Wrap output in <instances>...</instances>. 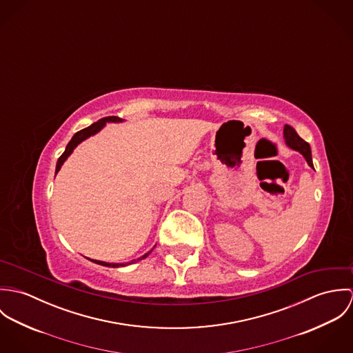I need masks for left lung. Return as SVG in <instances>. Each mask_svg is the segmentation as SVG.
<instances>
[{
    "label": "left lung",
    "instance_id": "left-lung-1",
    "mask_svg": "<svg viewBox=\"0 0 353 353\" xmlns=\"http://www.w3.org/2000/svg\"><path fill=\"white\" fill-rule=\"evenodd\" d=\"M284 139H285L287 145L291 147V148L295 150V151L301 152L303 156L305 157L308 165L312 167V159H311V148H310V144L303 140L302 137L296 133V130H295L292 126L285 125V128H284ZM312 168H314V167H312Z\"/></svg>",
    "mask_w": 353,
    "mask_h": 353
}]
</instances>
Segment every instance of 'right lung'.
Returning a JSON list of instances; mask_svg holds the SVG:
<instances>
[{"mask_svg":"<svg viewBox=\"0 0 353 353\" xmlns=\"http://www.w3.org/2000/svg\"><path fill=\"white\" fill-rule=\"evenodd\" d=\"M122 119L119 118V117H105V118H101V121H98V122H95V123H92L91 126H88V128H85V129H83V130H80V132H77L73 137H72V140L69 141V144L66 145V150L65 152L59 156V159H58V161H57V168H55V174L59 171V168H61V165L63 164V161L68 159V156L73 152V150L81 143V141H84L85 139H88V137H91L92 134H95V133H98L99 130H101V128L105 125V122H121ZM150 254V252H148ZM148 254H145L144 256H141V258H139V259H143V258H145ZM92 261V259H91ZM94 262L95 263H99V265H103V266H112V268H117V266H123V265H126V263H108V262H103V261H97V259H94Z\"/></svg>","mask_w":353,"mask_h":353,"instance_id":"obj_1","label":"right lung"}]
</instances>
